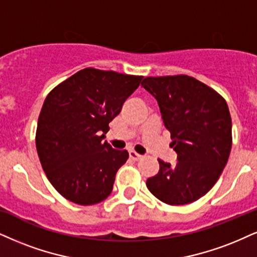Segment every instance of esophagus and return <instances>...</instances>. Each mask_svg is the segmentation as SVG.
Returning a JSON list of instances; mask_svg holds the SVG:
<instances>
[{
  "label": "esophagus",
  "instance_id": "esophagus-1",
  "mask_svg": "<svg viewBox=\"0 0 257 257\" xmlns=\"http://www.w3.org/2000/svg\"><path fill=\"white\" fill-rule=\"evenodd\" d=\"M128 155H130V158H131L132 161H139L142 157H143L142 155L136 153V151H130Z\"/></svg>",
  "mask_w": 257,
  "mask_h": 257
}]
</instances>
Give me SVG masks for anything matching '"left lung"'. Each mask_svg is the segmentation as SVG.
<instances>
[{
  "instance_id": "8db88e82",
  "label": "left lung",
  "mask_w": 257,
  "mask_h": 257,
  "mask_svg": "<svg viewBox=\"0 0 257 257\" xmlns=\"http://www.w3.org/2000/svg\"><path fill=\"white\" fill-rule=\"evenodd\" d=\"M156 97L177 163L158 160L160 170L147 187L168 205H186L204 196L218 181L232 145L231 115L225 99L188 75L145 77Z\"/></svg>"
}]
</instances>
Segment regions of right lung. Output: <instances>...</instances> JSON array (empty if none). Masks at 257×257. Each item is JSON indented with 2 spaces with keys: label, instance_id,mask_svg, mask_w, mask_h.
<instances>
[{
  "label": "right lung",
  "instance_id": "obj_1",
  "mask_svg": "<svg viewBox=\"0 0 257 257\" xmlns=\"http://www.w3.org/2000/svg\"><path fill=\"white\" fill-rule=\"evenodd\" d=\"M142 78L85 68L47 94L36 132L38 156L49 181L69 201L94 205L112 193L128 153L102 139Z\"/></svg>",
  "mask_w": 257,
  "mask_h": 257
}]
</instances>
